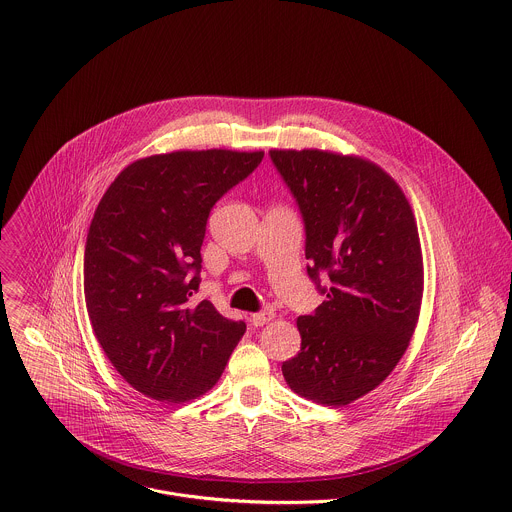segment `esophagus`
Segmentation results:
<instances>
[{"label":"esophagus","mask_w":512,"mask_h":512,"mask_svg":"<svg viewBox=\"0 0 512 512\" xmlns=\"http://www.w3.org/2000/svg\"><path fill=\"white\" fill-rule=\"evenodd\" d=\"M274 317H276V313H274L272 309H264V311L254 313V315L250 317V321H252V325H254V327H262V325L270 323Z\"/></svg>","instance_id":"esophagus-1"}]
</instances>
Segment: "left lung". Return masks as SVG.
Segmentation results:
<instances>
[{
  "label": "left lung",
  "mask_w": 512,
  "mask_h": 512,
  "mask_svg": "<svg viewBox=\"0 0 512 512\" xmlns=\"http://www.w3.org/2000/svg\"><path fill=\"white\" fill-rule=\"evenodd\" d=\"M305 222L307 274L325 301L297 317L301 351L282 365L295 394L347 406L398 365L416 331L424 260L416 217L376 163L327 149H272Z\"/></svg>",
  "instance_id": "obj_1"
}]
</instances>
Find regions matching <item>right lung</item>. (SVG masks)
<instances>
[{
    "instance_id": "obj_1",
    "label": "right lung",
    "mask_w": 512,
    "mask_h": 512,
    "mask_svg": "<svg viewBox=\"0 0 512 512\" xmlns=\"http://www.w3.org/2000/svg\"><path fill=\"white\" fill-rule=\"evenodd\" d=\"M264 151L179 149L136 159L102 195L84 248L96 341L122 378L159 402L209 392L246 325L207 299L195 307L207 219ZM195 271L193 277H187Z\"/></svg>"
}]
</instances>
